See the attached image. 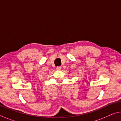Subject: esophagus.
<instances>
[{
	"label": "esophagus",
	"mask_w": 121,
	"mask_h": 121,
	"mask_svg": "<svg viewBox=\"0 0 121 121\" xmlns=\"http://www.w3.org/2000/svg\"><path fill=\"white\" fill-rule=\"evenodd\" d=\"M56 69H57V70H61V67H60V66L56 67Z\"/></svg>",
	"instance_id": "esophagus-1"
}]
</instances>
